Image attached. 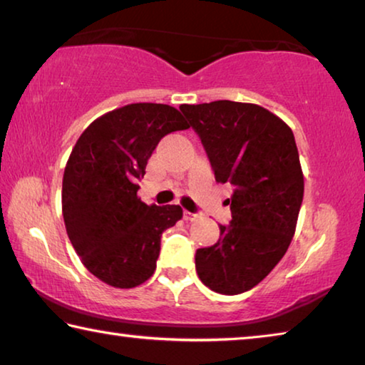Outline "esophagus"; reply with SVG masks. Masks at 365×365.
I'll list each match as a JSON object with an SVG mask.
<instances>
[{
    "label": "esophagus",
    "mask_w": 365,
    "mask_h": 365,
    "mask_svg": "<svg viewBox=\"0 0 365 365\" xmlns=\"http://www.w3.org/2000/svg\"><path fill=\"white\" fill-rule=\"evenodd\" d=\"M183 217H185V221H195V219L198 217V214L190 212V211H185V212H183Z\"/></svg>",
    "instance_id": "34e87169"
}]
</instances>
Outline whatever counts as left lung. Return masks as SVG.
Instances as JSON below:
<instances>
[{
    "mask_svg": "<svg viewBox=\"0 0 365 365\" xmlns=\"http://www.w3.org/2000/svg\"><path fill=\"white\" fill-rule=\"evenodd\" d=\"M198 133L219 183H230L229 225L217 244L198 248L196 273L211 291H250L284 257L296 232L304 173L294 133L255 103L216 101L180 106Z\"/></svg>",
    "mask_w": 365,
    "mask_h": 365,
    "instance_id": "1",
    "label": "left lung"
}]
</instances>
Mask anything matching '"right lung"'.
I'll use <instances>...</instances> for the list:
<instances>
[{
    "instance_id": "right-lung-1",
    "label": "right lung",
    "mask_w": 365,
    "mask_h": 365,
    "mask_svg": "<svg viewBox=\"0 0 365 365\" xmlns=\"http://www.w3.org/2000/svg\"><path fill=\"white\" fill-rule=\"evenodd\" d=\"M187 128L170 106L130 103L92 121L74 144L63 175V219L81 262L106 284L131 289L154 274L160 235L183 211L143 203L138 180L162 138Z\"/></svg>"
}]
</instances>
